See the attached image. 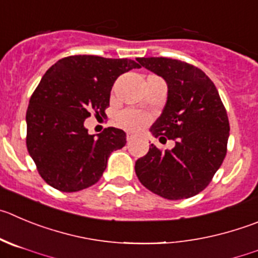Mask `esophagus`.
I'll return each instance as SVG.
<instances>
[{"instance_id": "esophagus-1", "label": "esophagus", "mask_w": 258, "mask_h": 258, "mask_svg": "<svg viewBox=\"0 0 258 258\" xmlns=\"http://www.w3.org/2000/svg\"><path fill=\"white\" fill-rule=\"evenodd\" d=\"M136 137H137V134H135V132H127V141L135 140Z\"/></svg>"}]
</instances>
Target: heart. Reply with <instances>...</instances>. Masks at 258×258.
Masks as SVG:
<instances>
[{"mask_svg":"<svg viewBox=\"0 0 258 258\" xmlns=\"http://www.w3.org/2000/svg\"><path fill=\"white\" fill-rule=\"evenodd\" d=\"M118 121L122 126L128 130H139L145 126L149 122V117L145 113L137 112V110H123L118 114Z\"/></svg>","mask_w":258,"mask_h":258,"instance_id":"obj_1","label":"heart"}]
</instances>
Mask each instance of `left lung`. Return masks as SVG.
Returning a JSON list of instances; mask_svg holds the SVG:
<instances>
[{
  "instance_id": "left-lung-1",
  "label": "left lung",
  "mask_w": 258,
  "mask_h": 258,
  "mask_svg": "<svg viewBox=\"0 0 258 258\" xmlns=\"http://www.w3.org/2000/svg\"><path fill=\"white\" fill-rule=\"evenodd\" d=\"M137 61L167 83V102L150 134L159 140H174L175 146L163 153L151 144L149 153L135 163V172L159 196L188 199L208 187L227 155V110L213 81L197 67L164 57Z\"/></svg>"
}]
</instances>
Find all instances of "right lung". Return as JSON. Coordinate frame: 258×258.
<instances>
[{
  "instance_id": "1",
  "label": "right lung",
  "mask_w": 258,
  "mask_h": 258,
  "mask_svg": "<svg viewBox=\"0 0 258 258\" xmlns=\"http://www.w3.org/2000/svg\"><path fill=\"white\" fill-rule=\"evenodd\" d=\"M140 64L127 58L71 56L44 74L26 110V148L40 177L53 188L76 192L95 184L108 158L126 145V132L108 127L96 137L84 121L105 114L119 75Z\"/></svg>"
}]
</instances>
